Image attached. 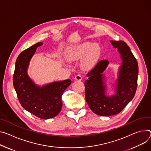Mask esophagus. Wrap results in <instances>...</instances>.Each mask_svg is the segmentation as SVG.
<instances>
[{
  "instance_id": "obj_1",
  "label": "esophagus",
  "mask_w": 151,
  "mask_h": 151,
  "mask_svg": "<svg viewBox=\"0 0 151 151\" xmlns=\"http://www.w3.org/2000/svg\"><path fill=\"white\" fill-rule=\"evenodd\" d=\"M75 79H76V80H77V81H81L82 79H83V77H82V76L81 75H76V76H75Z\"/></svg>"
}]
</instances>
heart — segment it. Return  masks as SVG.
I'll use <instances>...</instances> for the list:
<instances>
[{
	"instance_id": "1",
	"label": "heart",
	"mask_w": 151,
	"mask_h": 151,
	"mask_svg": "<svg viewBox=\"0 0 151 151\" xmlns=\"http://www.w3.org/2000/svg\"><path fill=\"white\" fill-rule=\"evenodd\" d=\"M100 53V47L98 44L87 42L75 46L68 50L67 58L70 61H75L83 57L85 54L81 65L84 69H90L96 62Z\"/></svg>"
}]
</instances>
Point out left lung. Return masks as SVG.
Segmentation results:
<instances>
[{
  "instance_id": "obj_1",
  "label": "left lung",
  "mask_w": 151,
  "mask_h": 151,
  "mask_svg": "<svg viewBox=\"0 0 151 151\" xmlns=\"http://www.w3.org/2000/svg\"><path fill=\"white\" fill-rule=\"evenodd\" d=\"M118 49L122 60L116 84V94L111 97L105 94L106 89L102 73L109 62L99 61L87 74L85 81L86 100L91 111L99 116H109L120 113L133 99L137 87L139 73L138 63L130 48L123 41H111Z\"/></svg>"
}]
</instances>
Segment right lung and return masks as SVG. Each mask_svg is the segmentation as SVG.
I'll return each instance as SVG.
<instances>
[{
	"mask_svg": "<svg viewBox=\"0 0 151 151\" xmlns=\"http://www.w3.org/2000/svg\"><path fill=\"white\" fill-rule=\"evenodd\" d=\"M42 45L37 43L19 55L13 75V85L24 109L37 117L48 119L55 117L61 111V96L72 81L66 79L40 87L29 78L27 74L29 62L37 47Z\"/></svg>",
	"mask_w": 151,
	"mask_h": 151,
	"instance_id": "obj_1",
	"label": "right lung"
}]
</instances>
